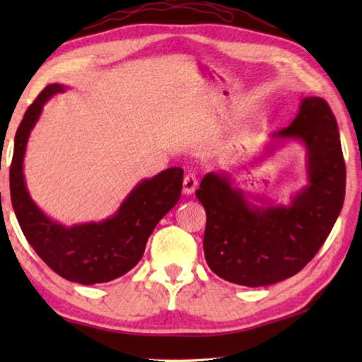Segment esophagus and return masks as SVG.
Here are the masks:
<instances>
[{"label":"esophagus","instance_id":"34e87169","mask_svg":"<svg viewBox=\"0 0 362 362\" xmlns=\"http://www.w3.org/2000/svg\"><path fill=\"white\" fill-rule=\"evenodd\" d=\"M197 188V179L194 174H188L185 175V179H183V194L191 196L196 191Z\"/></svg>","mask_w":362,"mask_h":362}]
</instances>
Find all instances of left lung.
I'll list each match as a JSON object with an SVG mask.
<instances>
[{
    "label": "left lung",
    "instance_id": "left-lung-1",
    "mask_svg": "<svg viewBox=\"0 0 362 362\" xmlns=\"http://www.w3.org/2000/svg\"><path fill=\"white\" fill-rule=\"evenodd\" d=\"M289 141L306 152V185L288 204L244 193L226 171L205 174L196 191L206 211V264L230 283L258 288L296 275L322 247L342 210L345 163L327 101L303 98L291 124L269 136L266 157Z\"/></svg>",
    "mask_w": 362,
    "mask_h": 362
}]
</instances>
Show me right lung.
Segmentation results:
<instances>
[{
    "label": "right lung",
    "mask_w": 362,
    "mask_h": 362,
    "mask_svg": "<svg viewBox=\"0 0 362 362\" xmlns=\"http://www.w3.org/2000/svg\"><path fill=\"white\" fill-rule=\"evenodd\" d=\"M65 90L62 83L45 87L20 122L9 174L12 206L28 243L54 272L81 284L112 281L136 266L153 228L179 202L183 169L168 168L140 180L107 219L68 227L49 218L28 191L25 153L43 105Z\"/></svg>",
    "instance_id": "obj_1"
}]
</instances>
